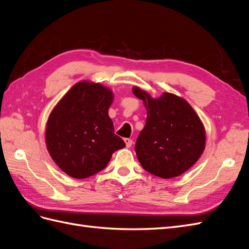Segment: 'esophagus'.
Wrapping results in <instances>:
<instances>
[{
    "instance_id": "obj_1",
    "label": "esophagus",
    "mask_w": 249,
    "mask_h": 249,
    "mask_svg": "<svg viewBox=\"0 0 249 249\" xmlns=\"http://www.w3.org/2000/svg\"><path fill=\"white\" fill-rule=\"evenodd\" d=\"M124 142H125L126 147H131V146H132V144H133V140H132V139H130V138H124Z\"/></svg>"
}]
</instances>
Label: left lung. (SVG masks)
Here are the masks:
<instances>
[{"label": "left lung", "instance_id": "left-lung-1", "mask_svg": "<svg viewBox=\"0 0 249 249\" xmlns=\"http://www.w3.org/2000/svg\"><path fill=\"white\" fill-rule=\"evenodd\" d=\"M133 93L147 111L135 150L142 167L162 178L183 175L197 162L206 146V131L189 103L173 93L153 99L134 86Z\"/></svg>", "mask_w": 249, "mask_h": 249}]
</instances>
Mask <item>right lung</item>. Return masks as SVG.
Here are the masks:
<instances>
[{
    "label": "right lung",
    "instance_id": "add662e5",
    "mask_svg": "<svg viewBox=\"0 0 249 249\" xmlns=\"http://www.w3.org/2000/svg\"><path fill=\"white\" fill-rule=\"evenodd\" d=\"M113 97L112 90L102 84L81 81L52 110L46 144L66 175L78 179L91 177L107 166L115 150L125 146L108 114Z\"/></svg>",
    "mask_w": 249,
    "mask_h": 249
}]
</instances>
